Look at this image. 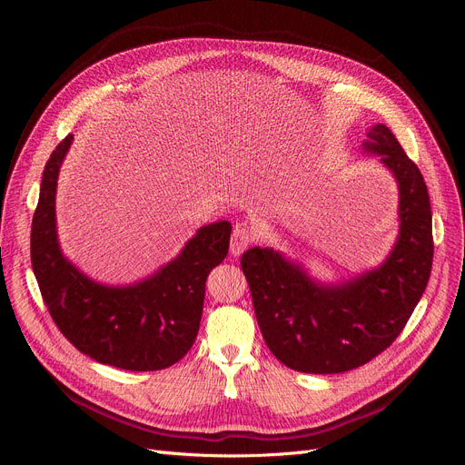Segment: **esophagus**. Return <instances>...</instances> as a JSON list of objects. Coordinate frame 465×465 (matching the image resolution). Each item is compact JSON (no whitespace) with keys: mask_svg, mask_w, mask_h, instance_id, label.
Listing matches in <instances>:
<instances>
[{"mask_svg":"<svg viewBox=\"0 0 465 465\" xmlns=\"http://www.w3.org/2000/svg\"><path fill=\"white\" fill-rule=\"evenodd\" d=\"M252 233L249 232V228L247 226H242V224H237L235 228H233V233H232V242H230V252L233 254V256H239V254H242L245 252L247 249H249V245L252 242Z\"/></svg>","mask_w":465,"mask_h":465,"instance_id":"esophagus-1","label":"esophagus"}]
</instances>
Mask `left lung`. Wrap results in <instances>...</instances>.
I'll return each mask as SVG.
<instances>
[{"label": "left lung", "mask_w": 465, "mask_h": 465, "mask_svg": "<svg viewBox=\"0 0 465 465\" xmlns=\"http://www.w3.org/2000/svg\"><path fill=\"white\" fill-rule=\"evenodd\" d=\"M363 149L381 156L400 190V235L377 270L322 284L273 249L241 256L265 345L302 373H343L379 356L405 328L431 273V207L420 169L384 124L368 132Z\"/></svg>", "instance_id": "8db88e82"}]
</instances>
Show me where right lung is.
<instances>
[{
    "mask_svg": "<svg viewBox=\"0 0 465 465\" xmlns=\"http://www.w3.org/2000/svg\"><path fill=\"white\" fill-rule=\"evenodd\" d=\"M71 141H60L45 165L32 220V267L43 302L69 343L95 361L126 371L165 370L193 345L205 281L228 254L232 224L200 228L175 260L141 282L88 279L64 258L56 235V181Z\"/></svg>",
    "mask_w": 465,
    "mask_h": 465,
    "instance_id": "right-lung-1",
    "label": "right lung"
}]
</instances>
